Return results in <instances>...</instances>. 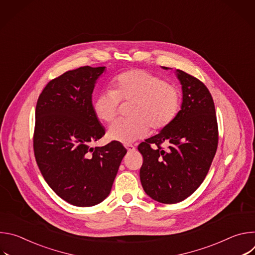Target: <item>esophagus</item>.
<instances>
[{"mask_svg":"<svg viewBox=\"0 0 255 255\" xmlns=\"http://www.w3.org/2000/svg\"><path fill=\"white\" fill-rule=\"evenodd\" d=\"M125 147H126L128 152H133L136 149V147L134 146V145H132V144H127V145H125Z\"/></svg>","mask_w":255,"mask_h":255,"instance_id":"34e87169","label":"esophagus"}]
</instances>
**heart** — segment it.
Returning <instances> with one entry per match:
<instances>
[{"instance_id":"obj_1","label":"heart","mask_w":255,"mask_h":255,"mask_svg":"<svg viewBox=\"0 0 255 255\" xmlns=\"http://www.w3.org/2000/svg\"><path fill=\"white\" fill-rule=\"evenodd\" d=\"M114 90L100 93L94 101V111L104 122L117 116L121 100L133 101L129 119H119L108 129V138L130 144L146 136L150 126L162 129L176 116L180 92L172 84L143 69L122 72L113 81Z\"/></svg>"}]
</instances>
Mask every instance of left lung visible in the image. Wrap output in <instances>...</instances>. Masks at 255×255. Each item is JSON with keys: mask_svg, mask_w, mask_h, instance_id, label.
<instances>
[{"mask_svg": "<svg viewBox=\"0 0 255 255\" xmlns=\"http://www.w3.org/2000/svg\"><path fill=\"white\" fill-rule=\"evenodd\" d=\"M176 77L183 90L180 110L158 134L138 145L143 156V190L163 204L184 201L201 186L218 146L215 105L209 90L183 70L176 69ZM163 141L169 143L166 151L160 146ZM151 143L158 147L152 149Z\"/></svg>", "mask_w": 255, "mask_h": 255, "instance_id": "8db88e82", "label": "left lung"}]
</instances>
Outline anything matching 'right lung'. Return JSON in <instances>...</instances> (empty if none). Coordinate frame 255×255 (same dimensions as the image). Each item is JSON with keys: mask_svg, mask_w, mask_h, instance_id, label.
Returning <instances> with one entry per match:
<instances>
[{"mask_svg": "<svg viewBox=\"0 0 255 255\" xmlns=\"http://www.w3.org/2000/svg\"><path fill=\"white\" fill-rule=\"evenodd\" d=\"M104 70L82 66L64 72L46 85L36 105V162L55 194L77 207L95 206L109 196L127 153L117 141L91 146L105 135L92 103Z\"/></svg>", "mask_w": 255, "mask_h": 255, "instance_id": "1", "label": "right lung"}]
</instances>
